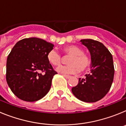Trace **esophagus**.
I'll return each instance as SVG.
<instances>
[{
	"instance_id": "obj_1",
	"label": "esophagus",
	"mask_w": 126,
	"mask_h": 126,
	"mask_svg": "<svg viewBox=\"0 0 126 126\" xmlns=\"http://www.w3.org/2000/svg\"><path fill=\"white\" fill-rule=\"evenodd\" d=\"M62 75H63V76H64L65 78H67V79H69V78H71V76H69V75H67V74H62Z\"/></svg>"
}]
</instances>
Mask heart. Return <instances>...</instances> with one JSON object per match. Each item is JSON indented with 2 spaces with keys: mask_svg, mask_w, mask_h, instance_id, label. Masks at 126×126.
<instances>
[{
  "mask_svg": "<svg viewBox=\"0 0 126 126\" xmlns=\"http://www.w3.org/2000/svg\"><path fill=\"white\" fill-rule=\"evenodd\" d=\"M63 52L70 55L67 61V65H60L56 68L57 72L62 74H76L79 71H83L90 64V60L83 53V49L76 45H69L63 48ZM47 60L53 65L61 64V56L55 50H52L47 53Z\"/></svg>",
  "mask_w": 126,
  "mask_h": 126,
  "instance_id": "b5f03b06",
  "label": "heart"
}]
</instances>
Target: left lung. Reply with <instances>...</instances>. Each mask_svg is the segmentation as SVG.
<instances>
[{
	"label": "left lung",
	"mask_w": 126,
	"mask_h": 126,
	"mask_svg": "<svg viewBox=\"0 0 126 126\" xmlns=\"http://www.w3.org/2000/svg\"><path fill=\"white\" fill-rule=\"evenodd\" d=\"M91 55L90 73L79 78L78 85L71 91L79 100L96 102L104 97L112 86L114 76L112 55L103 43L92 39L81 40Z\"/></svg>",
	"instance_id": "left-lung-1"
}]
</instances>
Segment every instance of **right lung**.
Instances as JSON below:
<instances>
[{"label": "right lung", "instance_id": "right-lung-1", "mask_svg": "<svg viewBox=\"0 0 126 126\" xmlns=\"http://www.w3.org/2000/svg\"><path fill=\"white\" fill-rule=\"evenodd\" d=\"M53 46L36 37L16 43L7 59L6 80L17 98L35 102L49 92L53 76L57 74L47 60V53Z\"/></svg>", "mask_w": 126, "mask_h": 126}]
</instances>
